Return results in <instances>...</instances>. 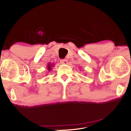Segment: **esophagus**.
<instances>
[{
    "instance_id": "esophagus-1",
    "label": "esophagus",
    "mask_w": 131,
    "mask_h": 131,
    "mask_svg": "<svg viewBox=\"0 0 131 131\" xmlns=\"http://www.w3.org/2000/svg\"><path fill=\"white\" fill-rule=\"evenodd\" d=\"M60 62H61V64H67V62H68V61H67V59H61L60 60Z\"/></svg>"
}]
</instances>
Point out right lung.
Wrapping results in <instances>:
<instances>
[{
	"label": "right lung",
	"instance_id": "obj_1",
	"mask_svg": "<svg viewBox=\"0 0 131 131\" xmlns=\"http://www.w3.org/2000/svg\"><path fill=\"white\" fill-rule=\"evenodd\" d=\"M52 66V65H51L50 64H49V65L48 66V69L49 70V71H50L51 70V67Z\"/></svg>",
	"mask_w": 131,
	"mask_h": 131
}]
</instances>
